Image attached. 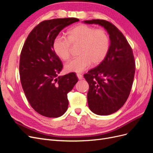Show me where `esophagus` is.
Returning a JSON list of instances; mask_svg holds the SVG:
<instances>
[{"instance_id": "esophagus-1", "label": "esophagus", "mask_w": 153, "mask_h": 153, "mask_svg": "<svg viewBox=\"0 0 153 153\" xmlns=\"http://www.w3.org/2000/svg\"><path fill=\"white\" fill-rule=\"evenodd\" d=\"M76 76H77V77L78 78V79H79V80L83 79V77H84L82 74H80V73H76Z\"/></svg>"}]
</instances>
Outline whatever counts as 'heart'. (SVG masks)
I'll use <instances>...</instances> for the list:
<instances>
[{"mask_svg": "<svg viewBox=\"0 0 153 153\" xmlns=\"http://www.w3.org/2000/svg\"><path fill=\"white\" fill-rule=\"evenodd\" d=\"M66 39L57 37L53 42L55 54L64 61L71 57V47H78L79 57L65 65L68 72H82L91 63L96 66L104 61L110 48V38L105 29L80 24L68 30Z\"/></svg>", "mask_w": 153, "mask_h": 153, "instance_id": "1", "label": "heart"}]
</instances>
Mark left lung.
<instances>
[{
  "label": "left lung",
  "mask_w": 153,
  "mask_h": 153,
  "mask_svg": "<svg viewBox=\"0 0 153 153\" xmlns=\"http://www.w3.org/2000/svg\"><path fill=\"white\" fill-rule=\"evenodd\" d=\"M98 24L108 32V53L103 62L84 75L89 85L87 101L97 115H107L121 108L130 94L135 72L133 50L127 39L112 23L104 20L84 21Z\"/></svg>",
  "instance_id": "1"
}]
</instances>
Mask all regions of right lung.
Returning a JSON list of instances; mask_svg holds the SVG:
<instances>
[{
    "mask_svg": "<svg viewBox=\"0 0 153 153\" xmlns=\"http://www.w3.org/2000/svg\"><path fill=\"white\" fill-rule=\"evenodd\" d=\"M78 21L67 18L41 22L23 46L19 65L22 86L30 106L45 117H58L66 112L67 94L78 82L75 73L57 77L63 66L53 52V42L64 28Z\"/></svg>",
    "mask_w": 153,
    "mask_h": 153,
    "instance_id": "1",
    "label": "right lung"
}]
</instances>
